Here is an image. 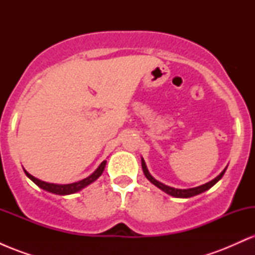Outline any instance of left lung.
Masks as SVG:
<instances>
[{"label": "left lung", "instance_id": "obj_1", "mask_svg": "<svg viewBox=\"0 0 255 255\" xmlns=\"http://www.w3.org/2000/svg\"><path fill=\"white\" fill-rule=\"evenodd\" d=\"M141 166H142V171H144L146 178H147L148 181H150L151 183H153L154 186L158 187L159 189H162L163 192H165L166 194L171 195V197H175V198H191V197H194V195H198L200 194V193H203L205 191H207V189L211 188L212 186H215L216 183L218 182L219 180H221L222 177H223L225 170H227V168L224 169L223 171L221 172V174L218 175L217 177L213 178L212 181H210V182L205 183V184H201V186L199 187H195V188H188V189H177V188H174V187H169L166 186V184L159 182V181H157L156 178H154L152 175L148 172L147 168H146V164H145V160L141 158Z\"/></svg>", "mask_w": 255, "mask_h": 255}]
</instances>
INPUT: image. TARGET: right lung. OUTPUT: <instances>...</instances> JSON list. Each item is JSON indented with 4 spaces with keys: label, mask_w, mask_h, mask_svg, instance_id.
<instances>
[{
    "label": "right lung",
    "mask_w": 255,
    "mask_h": 255,
    "mask_svg": "<svg viewBox=\"0 0 255 255\" xmlns=\"http://www.w3.org/2000/svg\"><path fill=\"white\" fill-rule=\"evenodd\" d=\"M105 164H107V160H103V162L101 163V165L96 169V171L92 172L89 177L84 178V180H81V181H78V182L68 183V184H56V183L44 182V181L38 180V178L32 176V175L28 174L25 169H24V171H25L26 176L30 178V180L33 181V182L36 183L38 187H40V188L44 189V191L54 193V194H58V195H68V194H73V193H77L79 191H81V189L85 188V187L89 186L90 183L95 182V181L97 180V178L101 176L102 174H103Z\"/></svg>",
    "instance_id": "1"
}]
</instances>
